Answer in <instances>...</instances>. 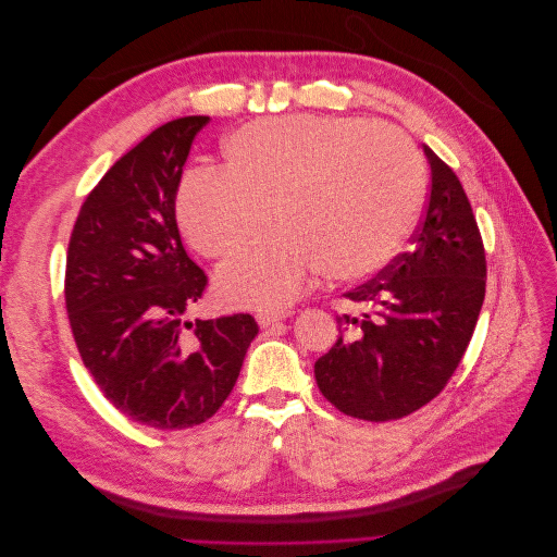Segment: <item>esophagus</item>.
I'll return each instance as SVG.
<instances>
[{
  "label": "esophagus",
  "instance_id": "34e87169",
  "mask_svg": "<svg viewBox=\"0 0 557 557\" xmlns=\"http://www.w3.org/2000/svg\"><path fill=\"white\" fill-rule=\"evenodd\" d=\"M288 313H283V311H260L258 313V323H260V327H269V325H274V323H278L281 318H285Z\"/></svg>",
  "mask_w": 557,
  "mask_h": 557
}]
</instances>
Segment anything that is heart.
Instances as JSON below:
<instances>
[{"label":"heart","mask_w":557,"mask_h":557,"mask_svg":"<svg viewBox=\"0 0 557 557\" xmlns=\"http://www.w3.org/2000/svg\"><path fill=\"white\" fill-rule=\"evenodd\" d=\"M225 170L181 181L178 221L207 258H225L272 225L281 234L225 262L218 293L234 307L274 311L323 269L356 281L391 262L425 205L418 146L362 117L283 115L248 123L225 144Z\"/></svg>","instance_id":"b5f03b06"}]
</instances>
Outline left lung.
Wrapping results in <instances>:
<instances>
[{
    "mask_svg": "<svg viewBox=\"0 0 557 557\" xmlns=\"http://www.w3.org/2000/svg\"><path fill=\"white\" fill-rule=\"evenodd\" d=\"M430 195L411 248L344 297L339 339L315 360L320 393L346 416L385 423L425 407L458 369L485 297V248L450 166L425 146Z\"/></svg>",
    "mask_w": 557,
    "mask_h": 557,
    "instance_id": "1",
    "label": "left lung"
}]
</instances>
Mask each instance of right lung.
<instances>
[{"label":"right lung","mask_w":557,"mask_h":557,"mask_svg":"<svg viewBox=\"0 0 557 557\" xmlns=\"http://www.w3.org/2000/svg\"><path fill=\"white\" fill-rule=\"evenodd\" d=\"M207 123L176 117L117 160L83 201L66 248L64 301L81 360L117 411L156 430L207 423L258 336L250 313L185 320L209 278L183 248L176 193Z\"/></svg>","instance_id":"add662e5"}]
</instances>
